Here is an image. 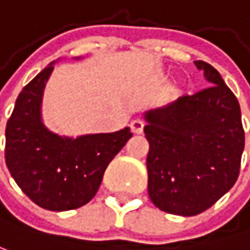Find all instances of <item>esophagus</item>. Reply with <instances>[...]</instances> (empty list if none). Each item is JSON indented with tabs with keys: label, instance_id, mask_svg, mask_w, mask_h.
<instances>
[{
	"label": "esophagus",
	"instance_id": "obj_1",
	"mask_svg": "<svg viewBox=\"0 0 250 250\" xmlns=\"http://www.w3.org/2000/svg\"><path fill=\"white\" fill-rule=\"evenodd\" d=\"M131 131L134 132L135 135H141L144 132V122L141 119H134L131 122Z\"/></svg>",
	"mask_w": 250,
	"mask_h": 250
}]
</instances>
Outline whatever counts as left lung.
I'll return each instance as SVG.
<instances>
[{"label":"left lung","mask_w":250,"mask_h":250,"mask_svg":"<svg viewBox=\"0 0 250 250\" xmlns=\"http://www.w3.org/2000/svg\"><path fill=\"white\" fill-rule=\"evenodd\" d=\"M212 85L145 112L148 193L164 212L195 216L235 185L245 148L241 106L221 74L195 61Z\"/></svg>","instance_id":"left-lung-1"}]
</instances>
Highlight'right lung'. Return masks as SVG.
Here are the masks:
<instances>
[{"instance_id":"1","label":"right lung","mask_w":250,"mask_h":250,"mask_svg":"<svg viewBox=\"0 0 250 250\" xmlns=\"http://www.w3.org/2000/svg\"><path fill=\"white\" fill-rule=\"evenodd\" d=\"M54 62L22 88L5 128V164L28 198L48 210L88 204L104 172L132 136L129 128L75 139L49 132L41 119V101Z\"/></svg>"}]
</instances>
